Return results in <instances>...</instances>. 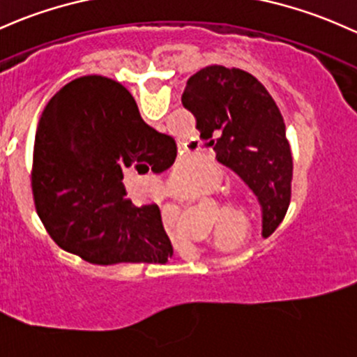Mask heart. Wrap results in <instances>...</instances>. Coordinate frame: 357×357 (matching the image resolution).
<instances>
[{"label":"heart","mask_w":357,"mask_h":357,"mask_svg":"<svg viewBox=\"0 0 357 357\" xmlns=\"http://www.w3.org/2000/svg\"><path fill=\"white\" fill-rule=\"evenodd\" d=\"M216 167L214 165L208 163L204 167V175H211V177H216ZM170 187L172 190H175V192H180V194H190L195 190V185H194V168L192 165L185 163V162H180L177 163V167L172 170V175H170ZM231 197L235 199L236 202L240 204V208H245L248 202V195L245 190H233L231 192ZM220 228H238L240 231H243V225L238 223V221H220Z\"/></svg>","instance_id":"heart-1"}]
</instances>
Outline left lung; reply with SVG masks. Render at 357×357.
I'll return each instance as SVG.
<instances>
[{
	"mask_svg": "<svg viewBox=\"0 0 357 357\" xmlns=\"http://www.w3.org/2000/svg\"><path fill=\"white\" fill-rule=\"evenodd\" d=\"M182 103L216 160L254 190L274 231L291 201L293 156L286 124L266 86L238 68L208 66L187 79Z\"/></svg>",
	"mask_w": 357,
	"mask_h": 357,
	"instance_id": "1",
	"label": "left lung"
}]
</instances>
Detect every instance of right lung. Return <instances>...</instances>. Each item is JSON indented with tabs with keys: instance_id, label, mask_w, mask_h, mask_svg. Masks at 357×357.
Returning a JSON list of instances; mask_svg holds the SVG:
<instances>
[{
	"instance_id": "1",
	"label": "right lung",
	"mask_w": 357,
	"mask_h": 357,
	"mask_svg": "<svg viewBox=\"0 0 357 357\" xmlns=\"http://www.w3.org/2000/svg\"><path fill=\"white\" fill-rule=\"evenodd\" d=\"M177 156L174 137L149 128L128 88L82 76L61 88L36 132V211L63 250L98 266L165 264L174 254L156 204L132 206L128 168L163 172Z\"/></svg>"
}]
</instances>
